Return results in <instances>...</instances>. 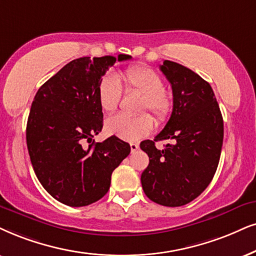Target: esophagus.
Returning a JSON list of instances; mask_svg holds the SVG:
<instances>
[{
    "mask_svg": "<svg viewBox=\"0 0 256 256\" xmlns=\"http://www.w3.org/2000/svg\"><path fill=\"white\" fill-rule=\"evenodd\" d=\"M130 148H131V152H136L139 148V145L137 143H131Z\"/></svg>",
    "mask_w": 256,
    "mask_h": 256,
    "instance_id": "obj_1",
    "label": "esophagus"
}]
</instances>
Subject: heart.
I'll use <instances>...</instances> for the list:
<instances>
[{"mask_svg": "<svg viewBox=\"0 0 256 256\" xmlns=\"http://www.w3.org/2000/svg\"><path fill=\"white\" fill-rule=\"evenodd\" d=\"M126 92L140 94L138 112L150 111L158 124L170 118L174 108L172 96L166 88L160 74L146 66H132L122 76ZM122 98V85L112 73L100 78L98 84V100L105 112H112L118 108ZM154 128V120L148 113L137 117L116 114L106 119L105 131L108 134L126 142H136L148 136Z\"/></svg>", "mask_w": 256, "mask_h": 256, "instance_id": "obj_1", "label": "heart"}]
</instances>
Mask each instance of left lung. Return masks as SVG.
<instances>
[{"label":"left lung","instance_id":"1","mask_svg":"<svg viewBox=\"0 0 256 256\" xmlns=\"http://www.w3.org/2000/svg\"><path fill=\"white\" fill-rule=\"evenodd\" d=\"M160 68L172 88L169 122L140 148L148 156L142 174L143 190L160 206H180L206 190L218 169L223 143V119L212 86L182 64L166 60ZM174 143L158 150L154 142Z\"/></svg>","mask_w":256,"mask_h":256}]
</instances>
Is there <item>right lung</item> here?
Masks as SVG:
<instances>
[{
	"label": "right lung",
	"instance_id": "add662e5",
	"mask_svg": "<svg viewBox=\"0 0 256 256\" xmlns=\"http://www.w3.org/2000/svg\"><path fill=\"white\" fill-rule=\"evenodd\" d=\"M118 58H79L64 66L34 96L27 122L32 166L50 196L70 206H85L105 196L113 170L131 148L116 136L96 143L102 128L100 78ZM88 142L87 146L86 143Z\"/></svg>",
	"mask_w": 256,
	"mask_h": 256
}]
</instances>
